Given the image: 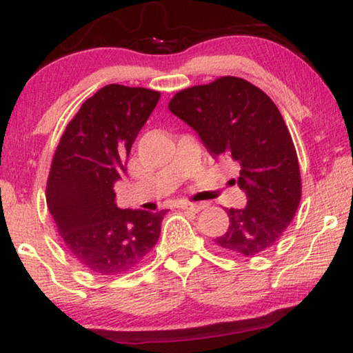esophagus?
Listing matches in <instances>:
<instances>
[{
	"instance_id": "obj_1",
	"label": "esophagus",
	"mask_w": 353,
	"mask_h": 353,
	"mask_svg": "<svg viewBox=\"0 0 353 353\" xmlns=\"http://www.w3.org/2000/svg\"><path fill=\"white\" fill-rule=\"evenodd\" d=\"M181 207L183 210H190V212H199L204 209V204L203 203H182Z\"/></svg>"
}]
</instances>
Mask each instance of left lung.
<instances>
[{"label": "left lung", "instance_id": "left-lung-1", "mask_svg": "<svg viewBox=\"0 0 353 353\" xmlns=\"http://www.w3.org/2000/svg\"><path fill=\"white\" fill-rule=\"evenodd\" d=\"M168 108L198 133L210 155L240 168L243 209H229L218 247L254 257L275 245L297 212L301 179L292 138L276 105L259 88L237 77L179 91Z\"/></svg>", "mask_w": 353, "mask_h": 353}]
</instances>
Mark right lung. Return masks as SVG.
Listing matches in <instances>:
<instances>
[{
	"mask_svg": "<svg viewBox=\"0 0 353 353\" xmlns=\"http://www.w3.org/2000/svg\"><path fill=\"white\" fill-rule=\"evenodd\" d=\"M160 92L108 85L89 97L61 137L47 205L67 251L97 275H121L146 259L166 210L119 209L114 183Z\"/></svg>",
	"mask_w": 353,
	"mask_h": 353,
	"instance_id": "1",
	"label": "right lung"
}]
</instances>
